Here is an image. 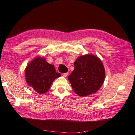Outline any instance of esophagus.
Listing matches in <instances>:
<instances>
[{"label":"esophagus","instance_id":"34e87169","mask_svg":"<svg viewBox=\"0 0 135 135\" xmlns=\"http://www.w3.org/2000/svg\"><path fill=\"white\" fill-rule=\"evenodd\" d=\"M68 73H63L62 75L63 76H64V77H66V76H68Z\"/></svg>","mask_w":135,"mask_h":135}]
</instances>
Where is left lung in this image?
Returning a JSON list of instances; mask_svg holds the SVG:
<instances>
[{
  "instance_id": "8db88e82",
  "label": "left lung",
  "mask_w": 135,
  "mask_h": 135,
  "mask_svg": "<svg viewBox=\"0 0 135 135\" xmlns=\"http://www.w3.org/2000/svg\"><path fill=\"white\" fill-rule=\"evenodd\" d=\"M75 69L68 79L75 92L80 96L96 92L103 85L105 70L102 61L93 55L79 57L74 63Z\"/></svg>"
}]
</instances>
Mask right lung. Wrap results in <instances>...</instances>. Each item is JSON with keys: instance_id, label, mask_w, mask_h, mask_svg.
<instances>
[{"instance_id": "right-lung-1", "label": "right lung", "mask_w": 135, "mask_h": 135, "mask_svg": "<svg viewBox=\"0 0 135 135\" xmlns=\"http://www.w3.org/2000/svg\"><path fill=\"white\" fill-rule=\"evenodd\" d=\"M60 76V73L56 72L54 66L41 57H35L25 69L27 83L40 94L46 93L53 80Z\"/></svg>"}]
</instances>
